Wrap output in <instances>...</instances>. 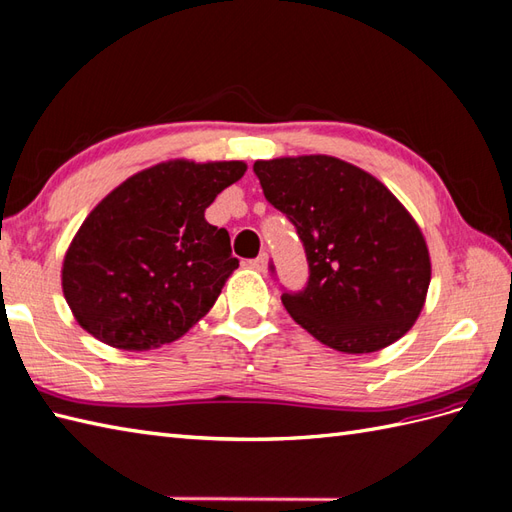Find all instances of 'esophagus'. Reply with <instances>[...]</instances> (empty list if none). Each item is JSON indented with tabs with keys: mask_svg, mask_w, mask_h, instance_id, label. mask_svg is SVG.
<instances>
[{
	"mask_svg": "<svg viewBox=\"0 0 512 512\" xmlns=\"http://www.w3.org/2000/svg\"><path fill=\"white\" fill-rule=\"evenodd\" d=\"M247 265L252 267V269H256V271H265L267 269V254H260L258 258L247 260Z\"/></svg>",
	"mask_w": 512,
	"mask_h": 512,
	"instance_id": "esophagus-1",
	"label": "esophagus"
}]
</instances>
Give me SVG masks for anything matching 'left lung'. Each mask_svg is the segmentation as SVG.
<instances>
[{"mask_svg": "<svg viewBox=\"0 0 512 512\" xmlns=\"http://www.w3.org/2000/svg\"><path fill=\"white\" fill-rule=\"evenodd\" d=\"M254 173L267 202L295 226L308 260L304 289L282 293L289 315L345 354L402 339L426 302L430 256L397 197L332 156L256 160Z\"/></svg>", "mask_w": 512, "mask_h": 512, "instance_id": "1", "label": "left lung"}]
</instances>
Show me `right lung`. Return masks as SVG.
<instances>
[{
	"instance_id": "right-lung-1",
	"label": "right lung",
	"mask_w": 512,
	"mask_h": 512,
	"mask_svg": "<svg viewBox=\"0 0 512 512\" xmlns=\"http://www.w3.org/2000/svg\"><path fill=\"white\" fill-rule=\"evenodd\" d=\"M245 169L241 160H169L106 195L62 265V291L80 326L132 352L193 328L239 267L228 230L210 226L204 210Z\"/></svg>"
}]
</instances>
